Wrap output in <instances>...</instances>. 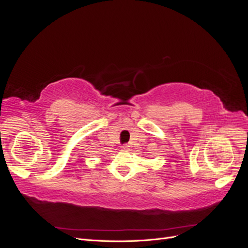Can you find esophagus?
<instances>
[{
  "label": "esophagus",
  "instance_id": "34e87169",
  "mask_svg": "<svg viewBox=\"0 0 248 248\" xmlns=\"http://www.w3.org/2000/svg\"><path fill=\"white\" fill-rule=\"evenodd\" d=\"M121 149L123 150V151H127V150L129 149V146H128V145H122V146H121Z\"/></svg>",
  "mask_w": 248,
  "mask_h": 248
}]
</instances>
